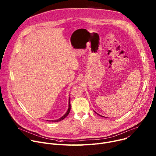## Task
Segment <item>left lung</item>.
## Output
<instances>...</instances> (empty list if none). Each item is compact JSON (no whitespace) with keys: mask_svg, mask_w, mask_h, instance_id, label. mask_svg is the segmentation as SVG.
Listing matches in <instances>:
<instances>
[{"mask_svg":"<svg viewBox=\"0 0 156 156\" xmlns=\"http://www.w3.org/2000/svg\"><path fill=\"white\" fill-rule=\"evenodd\" d=\"M94 112H95V113H96V112H95V111H94ZM96 114H98V115H99V116H101V117H104V116H102V115H99V114H98V113H96ZM105 118H106V117H105Z\"/></svg>","mask_w":156,"mask_h":156,"instance_id":"left-lung-1","label":"left lung"}]
</instances>
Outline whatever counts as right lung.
<instances>
[{
  "mask_svg": "<svg viewBox=\"0 0 156 156\" xmlns=\"http://www.w3.org/2000/svg\"><path fill=\"white\" fill-rule=\"evenodd\" d=\"M70 96V95L69 96ZM70 109H71V105H70V98L69 97V108H68V110L67 111H66V112L60 118H59L58 119H57V120H49V122H60L61 120H62L63 119H64L66 116H67L69 115V114L70 113Z\"/></svg>",
  "mask_w": 156,
  "mask_h": 156,
  "instance_id": "add662e5",
  "label": "right lung"
}]
</instances>
